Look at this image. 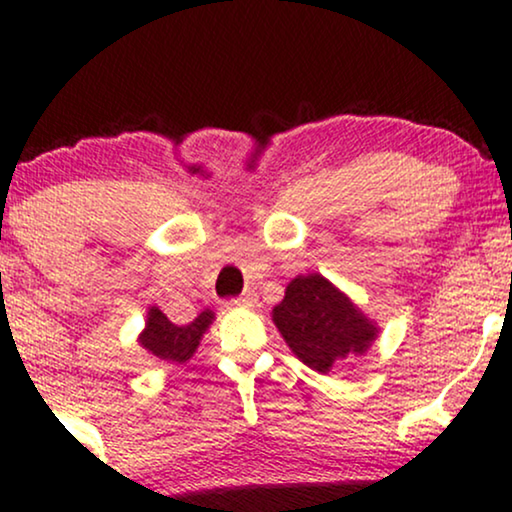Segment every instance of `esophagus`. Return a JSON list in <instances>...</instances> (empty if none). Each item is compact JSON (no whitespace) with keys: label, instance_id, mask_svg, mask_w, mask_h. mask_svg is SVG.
I'll list each match as a JSON object with an SVG mask.
<instances>
[{"label":"esophagus","instance_id":"obj_1","mask_svg":"<svg viewBox=\"0 0 512 512\" xmlns=\"http://www.w3.org/2000/svg\"><path fill=\"white\" fill-rule=\"evenodd\" d=\"M252 305H255V296H252V293H243V296L231 298V301L226 303V308H252Z\"/></svg>","mask_w":512,"mask_h":512}]
</instances>
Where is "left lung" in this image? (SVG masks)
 Returning a JSON list of instances; mask_svg holds the SVG:
<instances>
[{"instance_id":"left-lung-1","label":"left lung","mask_w":512,"mask_h":512,"mask_svg":"<svg viewBox=\"0 0 512 512\" xmlns=\"http://www.w3.org/2000/svg\"><path fill=\"white\" fill-rule=\"evenodd\" d=\"M274 325L308 368L327 373L349 354H363L375 339V325L342 291L320 274L296 276L272 310Z\"/></svg>"}]
</instances>
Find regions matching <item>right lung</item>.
Masks as SVG:
<instances>
[{"mask_svg":"<svg viewBox=\"0 0 512 512\" xmlns=\"http://www.w3.org/2000/svg\"><path fill=\"white\" fill-rule=\"evenodd\" d=\"M214 320L211 310L199 313L195 320L187 325H175L158 308L149 310V320H146V330L139 337V342L146 351H151L156 358L170 363H185L187 358L195 354L199 339L207 332V327Z\"/></svg>","mask_w":512,"mask_h":512,"instance_id":"obj_1","label":"right lung"}]
</instances>
